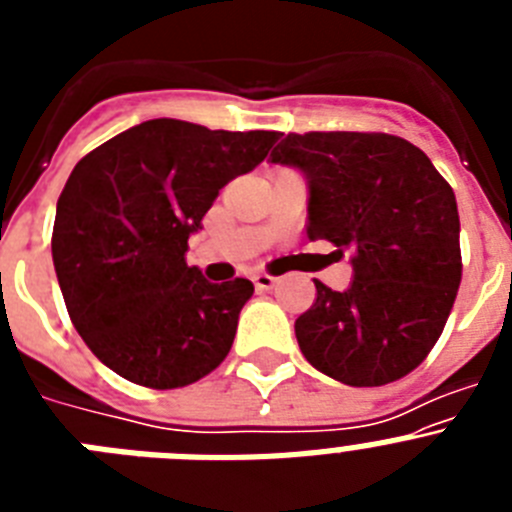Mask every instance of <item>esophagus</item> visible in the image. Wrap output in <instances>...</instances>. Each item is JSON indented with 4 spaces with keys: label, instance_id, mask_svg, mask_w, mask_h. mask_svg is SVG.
Returning a JSON list of instances; mask_svg holds the SVG:
<instances>
[{
    "label": "esophagus",
    "instance_id": "1",
    "mask_svg": "<svg viewBox=\"0 0 512 512\" xmlns=\"http://www.w3.org/2000/svg\"><path fill=\"white\" fill-rule=\"evenodd\" d=\"M253 284H256V289L266 292V289H274L277 279L269 277V274H253Z\"/></svg>",
    "mask_w": 512,
    "mask_h": 512
}]
</instances>
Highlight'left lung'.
Masks as SVG:
<instances>
[{
	"label": "left lung",
	"mask_w": 512,
	"mask_h": 512,
	"mask_svg": "<svg viewBox=\"0 0 512 512\" xmlns=\"http://www.w3.org/2000/svg\"><path fill=\"white\" fill-rule=\"evenodd\" d=\"M271 164L307 179V238L354 266L351 287L315 282L300 351L348 387L405 377L428 356L461 282L454 189L420 148L387 133H289Z\"/></svg>",
	"instance_id": "obj_1"
}]
</instances>
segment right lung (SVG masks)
Listing matches in <instances>:
<instances>
[{"instance_id":"add662e5","label":"right lung","mask_w":512,"mask_h":512,"mask_svg":"<svg viewBox=\"0 0 512 512\" xmlns=\"http://www.w3.org/2000/svg\"><path fill=\"white\" fill-rule=\"evenodd\" d=\"M282 133H230L158 117L81 158L53 223V266L71 323L128 382L174 390L228 356L248 279L187 266L189 235L217 192L261 164Z\"/></svg>"}]
</instances>
